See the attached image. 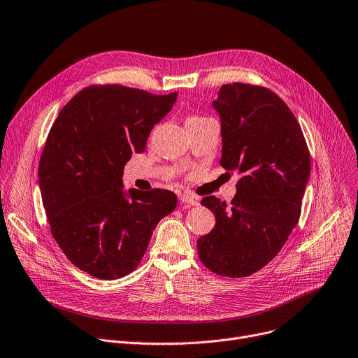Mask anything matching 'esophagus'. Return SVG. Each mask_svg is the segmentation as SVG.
<instances>
[{
  "label": "esophagus",
  "instance_id": "obj_1",
  "mask_svg": "<svg viewBox=\"0 0 358 358\" xmlns=\"http://www.w3.org/2000/svg\"><path fill=\"white\" fill-rule=\"evenodd\" d=\"M180 201H181L182 204H190V206H197V204H199L197 199H194L192 194H187V193L180 194Z\"/></svg>",
  "mask_w": 358,
  "mask_h": 358
}]
</instances>
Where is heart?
<instances>
[{
  "mask_svg": "<svg viewBox=\"0 0 358 358\" xmlns=\"http://www.w3.org/2000/svg\"><path fill=\"white\" fill-rule=\"evenodd\" d=\"M193 119H203V117H190L189 120H193Z\"/></svg>",
  "mask_w": 358,
  "mask_h": 358,
  "instance_id": "1",
  "label": "heart"
}]
</instances>
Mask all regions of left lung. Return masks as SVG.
Returning <instances> with one entry per match:
<instances>
[{
	"label": "left lung",
	"instance_id": "1",
	"mask_svg": "<svg viewBox=\"0 0 358 358\" xmlns=\"http://www.w3.org/2000/svg\"><path fill=\"white\" fill-rule=\"evenodd\" d=\"M212 106L220 117V165L242 177L231 208L215 196L201 200L216 224L197 251L213 273L247 277L268 264L297 224L310 155L292 110L271 90L227 84Z\"/></svg>",
	"mask_w": 358,
	"mask_h": 358
}]
</instances>
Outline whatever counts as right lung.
<instances>
[{
  "mask_svg": "<svg viewBox=\"0 0 358 358\" xmlns=\"http://www.w3.org/2000/svg\"><path fill=\"white\" fill-rule=\"evenodd\" d=\"M177 100L117 84L81 90L52 124L39 164L50 232L73 266L96 278L134 271L173 192L123 190V168Z\"/></svg>",
  "mask_w": 358,
  "mask_h": 358,
  "instance_id": "obj_1",
  "label": "right lung"
}]
</instances>
